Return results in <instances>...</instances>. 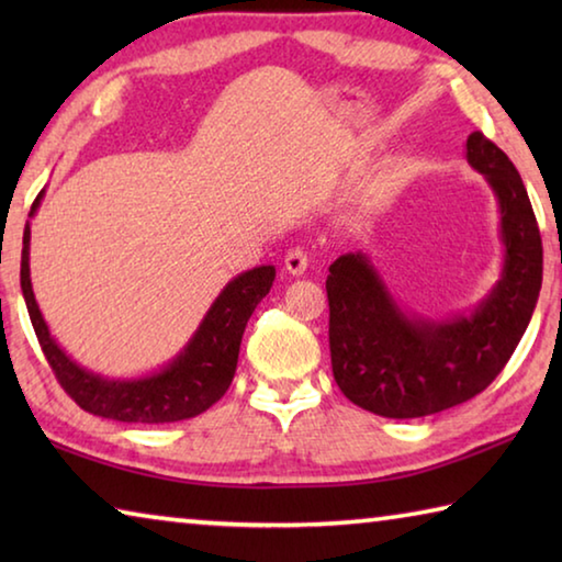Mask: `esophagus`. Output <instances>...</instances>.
Here are the masks:
<instances>
[{"mask_svg": "<svg viewBox=\"0 0 562 562\" xmlns=\"http://www.w3.org/2000/svg\"><path fill=\"white\" fill-rule=\"evenodd\" d=\"M307 252L302 250V247H292V250H288V255H284V270H288L290 274H302L304 270H307Z\"/></svg>", "mask_w": 562, "mask_h": 562, "instance_id": "1", "label": "esophagus"}]
</instances>
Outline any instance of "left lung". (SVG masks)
Listing matches in <instances>:
<instances>
[{
  "mask_svg": "<svg viewBox=\"0 0 562 562\" xmlns=\"http://www.w3.org/2000/svg\"><path fill=\"white\" fill-rule=\"evenodd\" d=\"M465 158L486 176L501 207L503 272L471 315L408 317L367 255L329 265V351L335 382L349 402L386 418L439 414L481 394L526 331L543 282V243L516 166L473 131Z\"/></svg>",
  "mask_w": 562,
  "mask_h": 562,
  "instance_id": "left-lung-1",
  "label": "left lung"
}]
</instances>
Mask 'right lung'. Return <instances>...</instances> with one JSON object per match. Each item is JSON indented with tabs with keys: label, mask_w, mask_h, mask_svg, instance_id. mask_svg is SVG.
I'll return each mask as SVG.
<instances>
[{
	"label": "right lung",
	"mask_w": 562,
	"mask_h": 562,
	"mask_svg": "<svg viewBox=\"0 0 562 562\" xmlns=\"http://www.w3.org/2000/svg\"><path fill=\"white\" fill-rule=\"evenodd\" d=\"M42 195L44 190L36 195L30 217L40 207ZM30 237L32 231L26 223L22 247V294L26 310L56 382L83 412L126 424H170L203 414L227 392L235 376L247 319L274 282L272 265L252 268L227 282L193 339L160 372L140 379H106L76 364L49 335L30 280Z\"/></svg>",
	"instance_id": "add662e5"
}]
</instances>
